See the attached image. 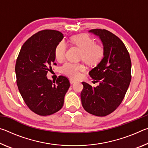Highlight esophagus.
I'll return each mask as SVG.
<instances>
[{"label":"esophagus","mask_w":148,"mask_h":148,"mask_svg":"<svg viewBox=\"0 0 148 148\" xmlns=\"http://www.w3.org/2000/svg\"><path fill=\"white\" fill-rule=\"evenodd\" d=\"M70 82H71V84H74L75 83H76V81H75V80L71 79H70Z\"/></svg>","instance_id":"obj_1"}]
</instances>
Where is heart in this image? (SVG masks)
Segmentation results:
<instances>
[{
	"mask_svg": "<svg viewBox=\"0 0 148 148\" xmlns=\"http://www.w3.org/2000/svg\"><path fill=\"white\" fill-rule=\"evenodd\" d=\"M72 42L82 50V59L87 64L95 65L98 64L103 58L104 49L102 44L95 43L94 40L86 34H80L73 36ZM67 49V44L64 41L59 42L54 50V56L58 61H63ZM85 71L84 64L79 63L67 62L61 68V72L71 78L77 79L80 72Z\"/></svg>",
	"mask_w": 148,
	"mask_h": 148,
	"instance_id": "obj_1",
	"label": "heart"
}]
</instances>
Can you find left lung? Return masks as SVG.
<instances>
[{"label":"left lung","instance_id":"left-lung-1","mask_svg":"<svg viewBox=\"0 0 148 148\" xmlns=\"http://www.w3.org/2000/svg\"><path fill=\"white\" fill-rule=\"evenodd\" d=\"M101 38L103 58L89 74L99 86L92 87L82 82L81 101L88 113L103 117L112 113L123 100L131 80V61L129 51L116 35L106 29L89 31Z\"/></svg>","mask_w":148,"mask_h":148}]
</instances>
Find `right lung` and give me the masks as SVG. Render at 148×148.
Listing matches in <instances>:
<instances>
[{
	"mask_svg": "<svg viewBox=\"0 0 148 148\" xmlns=\"http://www.w3.org/2000/svg\"><path fill=\"white\" fill-rule=\"evenodd\" d=\"M56 30L40 31L27 40L17 57L15 71L18 89L29 108L39 116H49L62 108L70 87L69 79L59 76L56 82L47 77L56 65L54 50L63 38Z\"/></svg>",
	"mask_w": 148,
	"mask_h": 148,
	"instance_id": "obj_1",
	"label": "right lung"
}]
</instances>
